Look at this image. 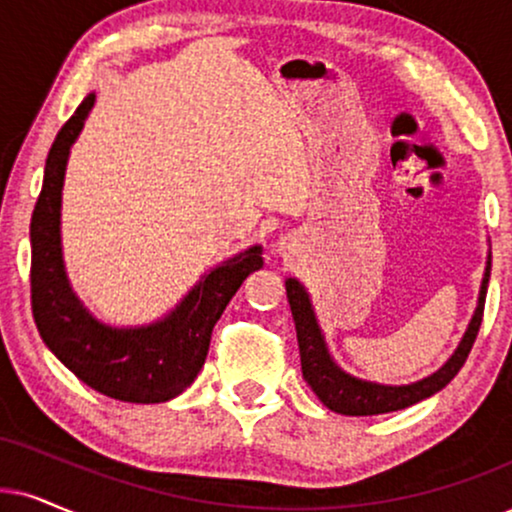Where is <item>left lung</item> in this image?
<instances>
[{
	"instance_id": "1",
	"label": "left lung",
	"mask_w": 512,
	"mask_h": 512,
	"mask_svg": "<svg viewBox=\"0 0 512 512\" xmlns=\"http://www.w3.org/2000/svg\"><path fill=\"white\" fill-rule=\"evenodd\" d=\"M491 276V250L487 255V267H484L480 297H477V307L472 312V319L465 328L461 342L454 349L449 359L444 361L442 368L428 378L416 380L409 385H383L371 383V380H361L357 375H349L347 371L335 364L333 354L328 352L326 338L316 319L312 297L307 288L302 286L297 278H286V293L290 302V312H293L297 345H300V361H302V378L312 387L316 397L321 399L323 406L342 416H378V413H390L406 409V406L418 404V401L432 397L442 387L454 380V375L461 371V366L468 359L472 342L480 331L484 300H487V286Z\"/></svg>"
}]
</instances>
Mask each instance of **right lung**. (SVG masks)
<instances>
[{"instance_id":"add662e5","label":"right lung","mask_w":512,"mask_h":512,"mask_svg":"<svg viewBox=\"0 0 512 512\" xmlns=\"http://www.w3.org/2000/svg\"><path fill=\"white\" fill-rule=\"evenodd\" d=\"M96 94L77 106L47 155L42 193L30 222L32 316L44 345L84 385L111 399L160 404L179 397L205 364L219 316L252 271L262 269V245L219 262L170 309L144 326L96 319L70 286L61 245V200L70 148L80 137Z\"/></svg>"}]
</instances>
